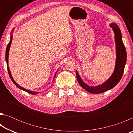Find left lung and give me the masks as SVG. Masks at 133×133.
Wrapping results in <instances>:
<instances>
[{"label": "left lung", "instance_id": "8db88e82", "mask_svg": "<svg viewBox=\"0 0 133 133\" xmlns=\"http://www.w3.org/2000/svg\"><path fill=\"white\" fill-rule=\"evenodd\" d=\"M110 26L112 29L114 35H115L116 48V66L111 77L103 84L97 85V86L92 87L85 84L81 78L77 71H76V77H77L80 86L86 90L87 91L93 94L102 93L113 88L120 82L122 77L124 70L126 60H127V53H126L125 48L122 41L120 29L117 24L114 23H111Z\"/></svg>", "mask_w": 133, "mask_h": 133}]
</instances>
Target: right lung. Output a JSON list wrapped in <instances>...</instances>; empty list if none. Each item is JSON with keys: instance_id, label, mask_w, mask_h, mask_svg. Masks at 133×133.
<instances>
[{"instance_id": "obj_1", "label": "right lung", "mask_w": 133, "mask_h": 133, "mask_svg": "<svg viewBox=\"0 0 133 133\" xmlns=\"http://www.w3.org/2000/svg\"><path fill=\"white\" fill-rule=\"evenodd\" d=\"M12 38H13V35H11L10 36V42L9 43V44H8V46H7V48H6V63H7V67H8V73H9V75L10 77L11 78V80H12V82H13V83L16 85V86L18 87V88H19L20 89L22 90L23 91H25L26 92H28V93H30L31 94H39L40 93V92H35V91H31V90H27L26 89L23 88V87H22L21 86H20L19 84H17L16 83L15 81L13 79L12 75H11V73H10V71L9 70V65H8V58H9V50H10V45L11 43H12ZM56 73H57V71L55 73V77H56Z\"/></svg>"}]
</instances>
